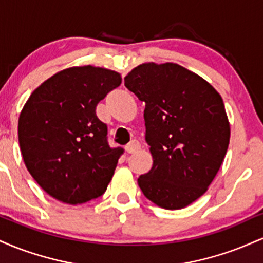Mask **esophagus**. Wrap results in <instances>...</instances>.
I'll return each mask as SVG.
<instances>
[{"instance_id": "1", "label": "esophagus", "mask_w": 263, "mask_h": 263, "mask_svg": "<svg viewBox=\"0 0 263 263\" xmlns=\"http://www.w3.org/2000/svg\"><path fill=\"white\" fill-rule=\"evenodd\" d=\"M125 149H126V152L127 153H135V152H137L138 149H140V142L138 141H131L129 142V143L127 144V146L125 147Z\"/></svg>"}]
</instances>
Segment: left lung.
Returning <instances> with one entry per match:
<instances>
[{"mask_svg": "<svg viewBox=\"0 0 263 263\" xmlns=\"http://www.w3.org/2000/svg\"><path fill=\"white\" fill-rule=\"evenodd\" d=\"M125 86L146 104L153 165L138 185L163 209H183L206 192L225 158L230 123L221 96L174 63L138 65L126 75Z\"/></svg>", "mask_w": 263, "mask_h": 263, "instance_id": "obj_1", "label": "left lung"}]
</instances>
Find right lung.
<instances>
[{"label": "right lung", "mask_w": 263, "mask_h": 263, "mask_svg": "<svg viewBox=\"0 0 263 263\" xmlns=\"http://www.w3.org/2000/svg\"><path fill=\"white\" fill-rule=\"evenodd\" d=\"M96 66L64 69L38 86L21 111L18 141L31 176L50 197L77 205L101 197L123 148H111L96 106L121 84Z\"/></svg>", "instance_id": "add662e5"}]
</instances>
